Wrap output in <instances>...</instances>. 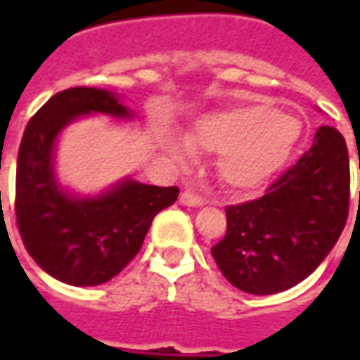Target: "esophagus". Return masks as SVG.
I'll return each instance as SVG.
<instances>
[{"label": "esophagus", "mask_w": 360, "mask_h": 360, "mask_svg": "<svg viewBox=\"0 0 360 360\" xmlns=\"http://www.w3.org/2000/svg\"><path fill=\"white\" fill-rule=\"evenodd\" d=\"M179 202L185 204V206H193V208H198V206H202L206 200H204L202 196L196 195L193 191H183L179 196Z\"/></svg>", "instance_id": "esophagus-1"}]
</instances>
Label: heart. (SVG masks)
I'll list each match as a JSON object with an SVG mask.
<instances>
[{
	"label": "heart",
	"mask_w": 360,
	"mask_h": 360,
	"mask_svg": "<svg viewBox=\"0 0 360 360\" xmlns=\"http://www.w3.org/2000/svg\"><path fill=\"white\" fill-rule=\"evenodd\" d=\"M295 115L257 102L206 117L195 133L196 146L221 154L219 177L235 191H255L287 164L301 139Z\"/></svg>",
	"instance_id": "heart-1"
}]
</instances>
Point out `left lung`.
I'll return each mask as SVG.
<instances>
[{"mask_svg":"<svg viewBox=\"0 0 360 360\" xmlns=\"http://www.w3.org/2000/svg\"><path fill=\"white\" fill-rule=\"evenodd\" d=\"M349 185L345 139L322 125L312 146L264 195L226 208V237L212 247V257L227 281L252 295L301 283L340 239L349 216Z\"/></svg>","mask_w":360,"mask_h":360,"instance_id":"1","label":"left lung"}]
</instances>
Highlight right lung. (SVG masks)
Masks as SVG:
<instances>
[{"mask_svg":"<svg viewBox=\"0 0 360 360\" xmlns=\"http://www.w3.org/2000/svg\"><path fill=\"white\" fill-rule=\"evenodd\" d=\"M84 113L131 117L108 90L75 86L51 96L28 121L17 158L15 214L28 255L44 271L77 287L117 276L142 247L158 212L177 200V187L127 179L96 198H75L53 175L61 129Z\"/></svg>","mask_w":360,"mask_h":360,"instance_id":"add662e5","label":"right lung"}]
</instances>
